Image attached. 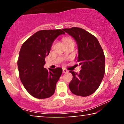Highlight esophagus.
<instances>
[{
	"mask_svg": "<svg viewBox=\"0 0 124 124\" xmlns=\"http://www.w3.org/2000/svg\"><path fill=\"white\" fill-rule=\"evenodd\" d=\"M62 71H63V73H67V72H68V70H66V69H63V70H62Z\"/></svg>",
	"mask_w": 124,
	"mask_h": 124,
	"instance_id": "34e87169",
	"label": "esophagus"
}]
</instances>
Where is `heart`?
<instances>
[{
  "mask_svg": "<svg viewBox=\"0 0 124 124\" xmlns=\"http://www.w3.org/2000/svg\"><path fill=\"white\" fill-rule=\"evenodd\" d=\"M70 40H72V39H70V38H64V39H63L64 42H67V41H70Z\"/></svg>",
  "mask_w": 124,
  "mask_h": 124,
  "instance_id": "1",
  "label": "heart"
}]
</instances>
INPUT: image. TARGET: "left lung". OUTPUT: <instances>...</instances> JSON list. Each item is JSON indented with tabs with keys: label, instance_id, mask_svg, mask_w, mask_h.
<instances>
[{
	"label": "left lung",
	"instance_id": "8db88e82",
	"mask_svg": "<svg viewBox=\"0 0 124 124\" xmlns=\"http://www.w3.org/2000/svg\"><path fill=\"white\" fill-rule=\"evenodd\" d=\"M63 31L75 38L78 47L77 61L81 65L79 73L70 71L73 79L69 85L72 93L86 97L94 93L105 73V56L95 36L79 27L64 28Z\"/></svg>",
	"mask_w": 124,
	"mask_h": 124
}]
</instances>
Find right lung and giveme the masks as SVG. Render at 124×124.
<instances>
[{
    "mask_svg": "<svg viewBox=\"0 0 124 124\" xmlns=\"http://www.w3.org/2000/svg\"><path fill=\"white\" fill-rule=\"evenodd\" d=\"M63 34H65L63 29L40 30L21 46L17 61L20 79L26 90L37 99L50 97L55 93L62 69L47 70L44 66L54 41Z\"/></svg>",
    "mask_w": 124,
    "mask_h": 124,
    "instance_id": "obj_1",
    "label": "right lung"
}]
</instances>
